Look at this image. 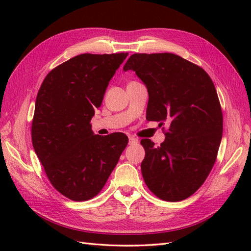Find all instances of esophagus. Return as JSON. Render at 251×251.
<instances>
[{"label":"esophagus","mask_w":251,"mask_h":251,"mask_svg":"<svg viewBox=\"0 0 251 251\" xmlns=\"http://www.w3.org/2000/svg\"><path fill=\"white\" fill-rule=\"evenodd\" d=\"M138 142H139V140H138L137 138L129 137V145H137Z\"/></svg>","instance_id":"34e87169"}]
</instances>
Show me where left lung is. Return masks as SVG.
<instances>
[{"mask_svg":"<svg viewBox=\"0 0 251 251\" xmlns=\"http://www.w3.org/2000/svg\"><path fill=\"white\" fill-rule=\"evenodd\" d=\"M123 69L148 88L147 120L169 123L161 146L141 140L143 180L163 201L188 199L205 182L220 147L223 116L214 83L204 69L170 52L134 54Z\"/></svg>","mask_w":251,"mask_h":251,"instance_id":"1","label":"left lung"}]
</instances>
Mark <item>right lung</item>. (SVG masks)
I'll return each mask as SVG.
<instances>
[{
	"label": "right lung",
	"mask_w": 251,
	"mask_h": 251,
	"mask_svg": "<svg viewBox=\"0 0 251 251\" xmlns=\"http://www.w3.org/2000/svg\"><path fill=\"white\" fill-rule=\"evenodd\" d=\"M128 52L82 54L57 66L39 89L32 145L51 185L69 200L88 201L102 190L128 138L94 135L90 120Z\"/></svg>",
	"instance_id": "right-lung-1"
}]
</instances>
